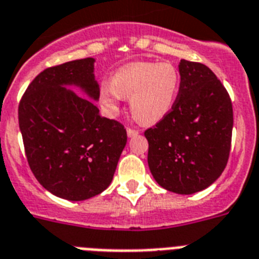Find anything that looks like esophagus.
<instances>
[{"mask_svg":"<svg viewBox=\"0 0 259 259\" xmlns=\"http://www.w3.org/2000/svg\"><path fill=\"white\" fill-rule=\"evenodd\" d=\"M139 134H140V132H139L138 130H132V128H127L128 138H134V136H138Z\"/></svg>","mask_w":259,"mask_h":259,"instance_id":"34e87169","label":"esophagus"}]
</instances>
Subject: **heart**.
<instances>
[{"label":"heart","mask_w":259,"mask_h":259,"mask_svg":"<svg viewBox=\"0 0 259 259\" xmlns=\"http://www.w3.org/2000/svg\"><path fill=\"white\" fill-rule=\"evenodd\" d=\"M181 77L169 63L138 61L114 73L111 82L99 88V101L111 115L119 112L121 101L130 98V110L141 124H156L174 107Z\"/></svg>","instance_id":"heart-1"}]
</instances>
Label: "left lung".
<instances>
[{"label":"left lung","mask_w":259,"mask_h":259,"mask_svg":"<svg viewBox=\"0 0 259 259\" xmlns=\"http://www.w3.org/2000/svg\"><path fill=\"white\" fill-rule=\"evenodd\" d=\"M180 93L171 111L144 132L156 182L182 195L211 186L229 158L233 110L228 92L204 64L181 60Z\"/></svg>","instance_id":"8db88e82"}]
</instances>
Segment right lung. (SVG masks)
<instances>
[{
    "mask_svg": "<svg viewBox=\"0 0 259 259\" xmlns=\"http://www.w3.org/2000/svg\"><path fill=\"white\" fill-rule=\"evenodd\" d=\"M94 59L86 57L39 73L18 107L19 128L31 171L51 194L85 200L105 191L127 144L124 125L103 118L98 101Z\"/></svg>",
    "mask_w": 259,
    "mask_h": 259,
    "instance_id": "1",
    "label": "right lung"
}]
</instances>
